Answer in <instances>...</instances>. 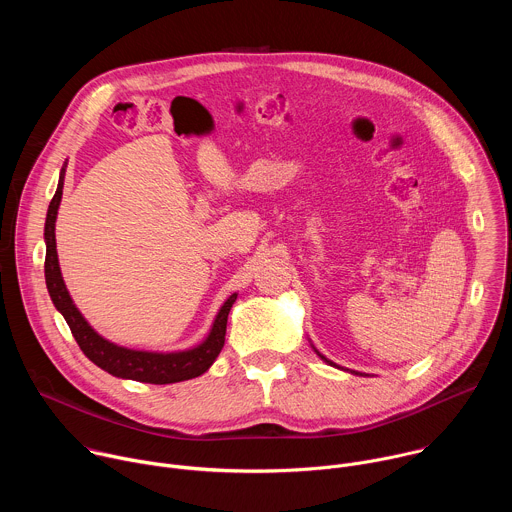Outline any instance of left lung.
<instances>
[{
  "mask_svg": "<svg viewBox=\"0 0 512 512\" xmlns=\"http://www.w3.org/2000/svg\"><path fill=\"white\" fill-rule=\"evenodd\" d=\"M311 348H313V346H311ZM313 352H315V354H317V356H319V358H321L325 364H329V366H333V368H337V370H344L342 366H337V364H333L331 360H327L325 356H321V354H319L315 348H313ZM346 372H350V374H354V376H366V374H362V372H356V370H346Z\"/></svg>",
  "mask_w": 512,
  "mask_h": 512,
  "instance_id": "obj_1",
  "label": "left lung"
}]
</instances>
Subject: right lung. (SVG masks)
Segmentation results:
<instances>
[{"label": "right lung", "instance_id": "right-lung-1", "mask_svg": "<svg viewBox=\"0 0 512 512\" xmlns=\"http://www.w3.org/2000/svg\"><path fill=\"white\" fill-rule=\"evenodd\" d=\"M64 177H66V162L60 170V181L56 195L48 207L46 215V227H44V241H46V285L48 293L52 297L54 307L64 315L68 327L72 329V335L78 342L84 356L94 362L104 372L122 378V380H134L144 384H175L185 382L203 376L219 358L223 346H225V333H227V317L229 311L237 299V293L229 295L221 309L215 315V321L203 339L201 344L189 350L179 352H148V350H132L118 346L110 339L102 337L80 313L74 299L70 297V291L64 283L58 251H56V219L58 209L62 203V191H64Z\"/></svg>", "mask_w": 512, "mask_h": 512}]
</instances>
